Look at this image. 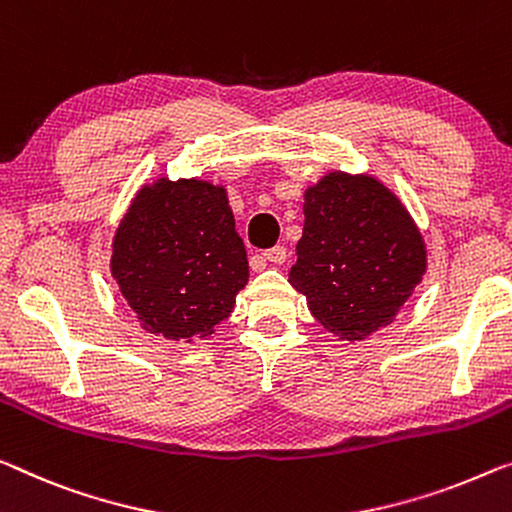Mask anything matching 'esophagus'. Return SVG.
<instances>
[{
	"label": "esophagus",
	"mask_w": 512,
	"mask_h": 512,
	"mask_svg": "<svg viewBox=\"0 0 512 512\" xmlns=\"http://www.w3.org/2000/svg\"><path fill=\"white\" fill-rule=\"evenodd\" d=\"M286 258H288L286 247H272L263 254V261H270V263H277V265L286 263Z\"/></svg>",
	"instance_id": "obj_1"
}]
</instances>
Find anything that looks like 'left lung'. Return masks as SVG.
Returning a JSON list of instances; mask_svg holds the SVG:
<instances>
[{
    "label": "left lung",
    "instance_id": "1",
    "mask_svg": "<svg viewBox=\"0 0 512 512\" xmlns=\"http://www.w3.org/2000/svg\"><path fill=\"white\" fill-rule=\"evenodd\" d=\"M426 242L387 185L329 171L304 192L290 286L341 341H364L398 316L426 274Z\"/></svg>",
    "mask_w": 512,
    "mask_h": 512
}]
</instances>
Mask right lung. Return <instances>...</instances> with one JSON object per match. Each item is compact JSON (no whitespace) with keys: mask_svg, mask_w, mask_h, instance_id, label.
<instances>
[{"mask_svg":"<svg viewBox=\"0 0 512 512\" xmlns=\"http://www.w3.org/2000/svg\"><path fill=\"white\" fill-rule=\"evenodd\" d=\"M109 270L148 334L210 336L249 281L224 187L167 176L141 187L116 229Z\"/></svg>","mask_w":512,"mask_h":512,"instance_id":"obj_1","label":"right lung"}]
</instances>
